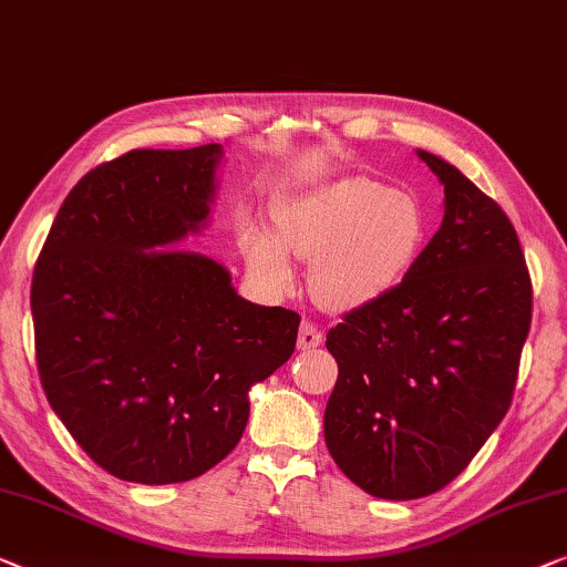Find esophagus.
<instances>
[{
	"label": "esophagus",
	"instance_id": "esophagus-1",
	"mask_svg": "<svg viewBox=\"0 0 567 567\" xmlns=\"http://www.w3.org/2000/svg\"><path fill=\"white\" fill-rule=\"evenodd\" d=\"M299 350H315L317 344H322V330L311 322V319H303L301 327H299Z\"/></svg>",
	"mask_w": 567,
	"mask_h": 567
}]
</instances>
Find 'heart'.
Returning a JSON list of instances; mask_svg holds the SVG:
<instances>
[{"label": "heart", "mask_w": 567, "mask_h": 567, "mask_svg": "<svg viewBox=\"0 0 567 567\" xmlns=\"http://www.w3.org/2000/svg\"><path fill=\"white\" fill-rule=\"evenodd\" d=\"M276 223L286 248L315 258L311 286L334 309H355L389 293L426 240L420 202L365 176L291 196L278 207ZM245 248L268 281H289V256L274 235L252 233Z\"/></svg>", "instance_id": "b5f03b06"}]
</instances>
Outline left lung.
<instances>
[{
  "instance_id": "left-lung-1",
  "label": "left lung",
  "mask_w": 567,
  "mask_h": 567,
  "mask_svg": "<svg viewBox=\"0 0 567 567\" xmlns=\"http://www.w3.org/2000/svg\"><path fill=\"white\" fill-rule=\"evenodd\" d=\"M420 158L445 186L440 229L399 286L327 332L338 360L327 450L391 502L465 471L512 406L532 324V278L504 209L447 161Z\"/></svg>"
}]
</instances>
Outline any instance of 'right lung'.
<instances>
[{
  "instance_id": "1",
  "label": "right lung",
  "mask_w": 567,
  "mask_h": 567,
  "mask_svg": "<svg viewBox=\"0 0 567 567\" xmlns=\"http://www.w3.org/2000/svg\"><path fill=\"white\" fill-rule=\"evenodd\" d=\"M223 145L130 151L65 196L32 270L40 383L92 461L145 486L233 453L252 383L297 348L301 317L237 297L207 256L153 250L209 215Z\"/></svg>"
}]
</instances>
